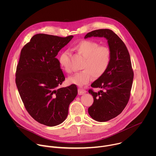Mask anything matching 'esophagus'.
<instances>
[{"instance_id":"esophagus-1","label":"esophagus","mask_w":156,"mask_h":156,"mask_svg":"<svg viewBox=\"0 0 156 156\" xmlns=\"http://www.w3.org/2000/svg\"><path fill=\"white\" fill-rule=\"evenodd\" d=\"M78 91V94H79V95H83V94H84V93H86V90H84V89H81V88H79Z\"/></svg>"}]
</instances>
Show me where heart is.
<instances>
[{"label":"heart","mask_w":156,"mask_h":156,"mask_svg":"<svg viewBox=\"0 0 156 156\" xmlns=\"http://www.w3.org/2000/svg\"><path fill=\"white\" fill-rule=\"evenodd\" d=\"M74 49L84 58V60L81 66L83 70L68 78L70 84L83 86L91 81L92 76L98 78L107 71L112 57V52L107 46H99L93 41L84 40L75 45ZM69 55V52L65 51L58 56V63L66 72L70 71L68 65Z\"/></svg>","instance_id":"obj_1"}]
</instances>
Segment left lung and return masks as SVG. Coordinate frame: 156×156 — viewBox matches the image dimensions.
Wrapping results in <instances>:
<instances>
[{"instance_id": "left-lung-1", "label": "left lung", "mask_w": 156, "mask_h": 156, "mask_svg": "<svg viewBox=\"0 0 156 156\" xmlns=\"http://www.w3.org/2000/svg\"><path fill=\"white\" fill-rule=\"evenodd\" d=\"M91 37H105L112 52L107 71L91 85L101 90L98 93L89 90L94 99L93 105L88 108L89 114L96 121L107 122L121 114L128 104L134 75L125 44L113 31L94 30L88 33L84 38Z\"/></svg>"}]
</instances>
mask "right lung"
<instances>
[{
  "label": "right lung",
  "instance_id": "obj_1",
  "mask_svg": "<svg viewBox=\"0 0 156 156\" xmlns=\"http://www.w3.org/2000/svg\"><path fill=\"white\" fill-rule=\"evenodd\" d=\"M73 37L37 34L21 51L15 79L18 91L30 115L44 125L62 123L78 94L75 84L58 87L65 78L55 58Z\"/></svg>",
  "mask_w": 156,
  "mask_h": 156
}]
</instances>
